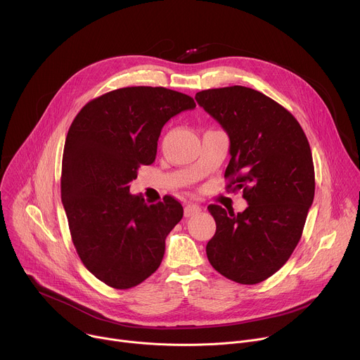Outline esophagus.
Wrapping results in <instances>:
<instances>
[{
  "label": "esophagus",
  "mask_w": 360,
  "mask_h": 360,
  "mask_svg": "<svg viewBox=\"0 0 360 360\" xmlns=\"http://www.w3.org/2000/svg\"><path fill=\"white\" fill-rule=\"evenodd\" d=\"M200 211H202L200 205H198V203H188L186 207H185V210H184V215L186 218H189V217H193V215L199 214Z\"/></svg>",
  "instance_id": "esophagus-1"
}]
</instances>
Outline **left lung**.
Wrapping results in <instances>:
<instances>
[{
  "instance_id": "1",
  "label": "left lung",
  "mask_w": 360,
  "mask_h": 360,
  "mask_svg": "<svg viewBox=\"0 0 360 360\" xmlns=\"http://www.w3.org/2000/svg\"><path fill=\"white\" fill-rule=\"evenodd\" d=\"M195 99L226 131V188L242 189L248 202L236 215L210 205L217 232L208 259L233 282L259 283L286 264L302 236L315 196L309 142L296 118L259 91L233 85L200 91Z\"/></svg>"
}]
</instances>
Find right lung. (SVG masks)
<instances>
[{"label": "right lung", "mask_w": 360, "mask_h": 360, "mask_svg": "<svg viewBox=\"0 0 360 360\" xmlns=\"http://www.w3.org/2000/svg\"><path fill=\"white\" fill-rule=\"evenodd\" d=\"M195 107L164 86H127L89 101L70 127L61 199L71 238L85 268L111 288H134L162 262L182 205L172 196L149 205L129 182L155 161L162 127Z\"/></svg>", "instance_id": "add662e5"}]
</instances>
